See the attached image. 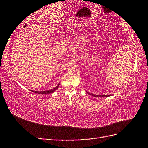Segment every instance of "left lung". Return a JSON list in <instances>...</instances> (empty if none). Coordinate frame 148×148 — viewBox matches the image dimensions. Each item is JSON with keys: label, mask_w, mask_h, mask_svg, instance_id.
I'll use <instances>...</instances> for the list:
<instances>
[{"label": "left lung", "mask_w": 148, "mask_h": 148, "mask_svg": "<svg viewBox=\"0 0 148 148\" xmlns=\"http://www.w3.org/2000/svg\"><path fill=\"white\" fill-rule=\"evenodd\" d=\"M87 93H88V94H89V95H92V96H95V97H109V96H112V95H93V94H91V93H89L88 92H87V91H86Z\"/></svg>", "instance_id": "left-lung-1"}]
</instances>
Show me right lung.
I'll return each instance as SVG.
<instances>
[{"label": "right lung", "instance_id": "1", "mask_svg": "<svg viewBox=\"0 0 148 148\" xmlns=\"http://www.w3.org/2000/svg\"><path fill=\"white\" fill-rule=\"evenodd\" d=\"M59 83L58 84V85L56 88L51 89H50V90H47V91H32L35 93H38V94H41V95H47V94H51V93H53V92H55L58 89V88H59Z\"/></svg>", "mask_w": 148, "mask_h": 148}]
</instances>
